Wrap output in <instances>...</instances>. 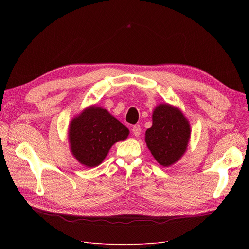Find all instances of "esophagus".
Returning <instances> with one entry per match:
<instances>
[{"mask_svg": "<svg viewBox=\"0 0 249 249\" xmlns=\"http://www.w3.org/2000/svg\"><path fill=\"white\" fill-rule=\"evenodd\" d=\"M132 132H133V134H134V136H136V137H139L140 136V133H141V127H140V125H134L133 127H132Z\"/></svg>", "mask_w": 249, "mask_h": 249, "instance_id": "1", "label": "esophagus"}]
</instances>
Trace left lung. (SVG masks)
I'll list each match as a JSON object with an SVG mask.
<instances>
[{
    "label": "left lung",
    "instance_id": "obj_1",
    "mask_svg": "<svg viewBox=\"0 0 249 249\" xmlns=\"http://www.w3.org/2000/svg\"><path fill=\"white\" fill-rule=\"evenodd\" d=\"M190 136L189 120L178 107L164 103L154 109L153 124L145 132V142L163 167L171 166L185 155Z\"/></svg>",
    "mask_w": 249,
    "mask_h": 249
}]
</instances>
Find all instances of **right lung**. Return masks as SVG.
<instances>
[{"label":"right lung","mask_w":249,"mask_h":249,"mask_svg":"<svg viewBox=\"0 0 249 249\" xmlns=\"http://www.w3.org/2000/svg\"><path fill=\"white\" fill-rule=\"evenodd\" d=\"M67 134L74 159L92 168L104 161L116 142L125 140L130 131L106 109L91 105L71 120Z\"/></svg>","instance_id":"add662e5"}]
</instances>
